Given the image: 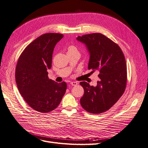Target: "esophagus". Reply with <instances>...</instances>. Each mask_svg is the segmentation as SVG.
Here are the masks:
<instances>
[{
    "label": "esophagus",
    "mask_w": 148,
    "mask_h": 148,
    "mask_svg": "<svg viewBox=\"0 0 148 148\" xmlns=\"http://www.w3.org/2000/svg\"><path fill=\"white\" fill-rule=\"evenodd\" d=\"M70 84L73 86H75L78 84V83L76 81H72V82H70Z\"/></svg>",
    "instance_id": "34e87169"
}]
</instances>
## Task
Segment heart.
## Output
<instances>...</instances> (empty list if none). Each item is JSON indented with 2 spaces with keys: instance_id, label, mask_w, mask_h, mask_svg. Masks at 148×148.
Listing matches in <instances>:
<instances>
[{
  "instance_id": "heart-1",
  "label": "heart",
  "mask_w": 148,
  "mask_h": 148,
  "mask_svg": "<svg viewBox=\"0 0 148 148\" xmlns=\"http://www.w3.org/2000/svg\"><path fill=\"white\" fill-rule=\"evenodd\" d=\"M78 52L77 48H76L74 46H70L68 48V52Z\"/></svg>"
}]
</instances>
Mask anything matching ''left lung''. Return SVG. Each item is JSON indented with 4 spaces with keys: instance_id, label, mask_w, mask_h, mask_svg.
<instances>
[{
    "instance_id": "obj_1",
    "label": "left lung",
    "mask_w": 148,
    "mask_h": 148,
    "mask_svg": "<svg viewBox=\"0 0 148 148\" xmlns=\"http://www.w3.org/2000/svg\"><path fill=\"white\" fill-rule=\"evenodd\" d=\"M89 54L88 69L99 72L96 86L80 82L84 90L80 99L83 108L89 113L99 114L108 110L124 92L127 68L124 54L119 46L100 33L78 36Z\"/></svg>"
}]
</instances>
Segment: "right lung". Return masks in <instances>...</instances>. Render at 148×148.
I'll return each instance as SVG.
<instances>
[{
  "label": "right lung",
  "mask_w": 148,
  "mask_h": 148,
  "mask_svg": "<svg viewBox=\"0 0 148 148\" xmlns=\"http://www.w3.org/2000/svg\"><path fill=\"white\" fill-rule=\"evenodd\" d=\"M63 35L48 33L38 37L24 49L18 59L15 79L20 94L35 111L49 113L56 108L67 89L65 82L48 78L54 48Z\"/></svg>",
  "instance_id": "right-lung-1"
}]
</instances>
